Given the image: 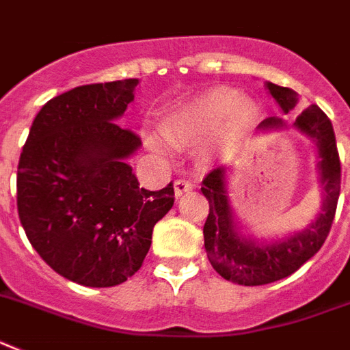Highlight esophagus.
Wrapping results in <instances>:
<instances>
[{"instance_id": "obj_1", "label": "esophagus", "mask_w": 350, "mask_h": 350, "mask_svg": "<svg viewBox=\"0 0 350 350\" xmlns=\"http://www.w3.org/2000/svg\"><path fill=\"white\" fill-rule=\"evenodd\" d=\"M192 189H193V187H192V183H190V181H187V180L174 181V192H176V196H178V198L185 196V193L190 192Z\"/></svg>"}]
</instances>
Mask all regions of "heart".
<instances>
[{"label":"heart","mask_w":350,"mask_h":350,"mask_svg":"<svg viewBox=\"0 0 350 350\" xmlns=\"http://www.w3.org/2000/svg\"><path fill=\"white\" fill-rule=\"evenodd\" d=\"M256 117V108L230 87H213L180 103L161 122V133L174 146L199 142L222 128L226 140L240 139ZM152 146L161 148L158 140Z\"/></svg>","instance_id":"obj_1"}]
</instances>
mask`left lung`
I'll return each instance as SVG.
<instances>
[{
  "mask_svg": "<svg viewBox=\"0 0 350 350\" xmlns=\"http://www.w3.org/2000/svg\"><path fill=\"white\" fill-rule=\"evenodd\" d=\"M267 90L283 113H288L297 105V94L292 89L267 81ZM281 117H269L258 126L260 131L284 128ZM293 126L306 135L317 149V170L322 189V206L308 228L290 233L272 242H260L245 234L234 219L233 208L228 198V169L217 167L202 180L201 192L210 202V213L204 222V249L211 267L224 280L243 286H258L288 278L310 258H313L325 242L333 224L338 204L340 165L338 149L331 120L317 105H311L295 119Z\"/></svg>",
  "mask_w": 350,
  "mask_h": 350,
  "instance_id": "left-lung-1",
  "label": "left lung"
}]
</instances>
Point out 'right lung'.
Masks as SVG:
<instances>
[{"label":"right lung","mask_w":350,"mask_h":350,"mask_svg":"<svg viewBox=\"0 0 350 350\" xmlns=\"http://www.w3.org/2000/svg\"><path fill=\"white\" fill-rule=\"evenodd\" d=\"M139 80L81 85L49 99L17 167V211L49 267L83 286L124 283L142 267L174 189H140L126 160L142 146L117 122Z\"/></svg>","instance_id":"right-lung-1"}]
</instances>
